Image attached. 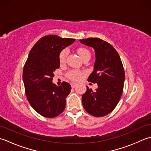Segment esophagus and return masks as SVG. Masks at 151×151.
<instances>
[{
	"mask_svg": "<svg viewBox=\"0 0 151 151\" xmlns=\"http://www.w3.org/2000/svg\"><path fill=\"white\" fill-rule=\"evenodd\" d=\"M77 85H78V84L76 83H71V87H72V88L75 87Z\"/></svg>",
	"mask_w": 151,
	"mask_h": 151,
	"instance_id": "obj_1",
	"label": "esophagus"
}]
</instances>
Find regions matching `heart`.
Wrapping results in <instances>:
<instances>
[{"label": "heart", "instance_id": "1", "mask_svg": "<svg viewBox=\"0 0 151 151\" xmlns=\"http://www.w3.org/2000/svg\"><path fill=\"white\" fill-rule=\"evenodd\" d=\"M78 53L79 56L81 57V58H83L87 55H91L90 52H89L87 50H86L85 48H80L78 50ZM68 55V50H63L60 52L59 55V61L60 63H64L66 61V58ZM67 76L70 79L72 80H79L81 77V73L77 71V70H71L68 73H67Z\"/></svg>", "mask_w": 151, "mask_h": 151}]
</instances>
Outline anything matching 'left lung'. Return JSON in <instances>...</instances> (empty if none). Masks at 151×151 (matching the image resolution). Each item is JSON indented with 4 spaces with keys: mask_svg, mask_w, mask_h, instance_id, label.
<instances>
[{
    "mask_svg": "<svg viewBox=\"0 0 151 151\" xmlns=\"http://www.w3.org/2000/svg\"><path fill=\"white\" fill-rule=\"evenodd\" d=\"M79 41L94 49L96 60L88 81L98 85L95 91L87 86V91L82 95L83 106L91 115L106 116L115 108L123 91L125 74L121 58L111 45L100 38Z\"/></svg>",
    "mask_w": 151,
    "mask_h": 151,
    "instance_id": "obj_1",
    "label": "left lung"
}]
</instances>
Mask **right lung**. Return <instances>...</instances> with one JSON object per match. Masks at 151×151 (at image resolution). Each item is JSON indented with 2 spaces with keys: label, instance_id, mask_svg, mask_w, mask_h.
Here are the masks:
<instances>
[{
  "label": "right lung",
  "instance_id": "add662e5",
  "mask_svg": "<svg viewBox=\"0 0 151 151\" xmlns=\"http://www.w3.org/2000/svg\"><path fill=\"white\" fill-rule=\"evenodd\" d=\"M76 40L47 35L37 42L30 51L23 72L25 94L29 104L39 114L53 118L62 113L71 86L64 81L53 83L54 71L60 67L59 55Z\"/></svg>",
  "mask_w": 151,
  "mask_h": 151
}]
</instances>
